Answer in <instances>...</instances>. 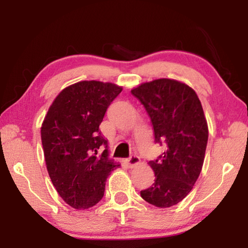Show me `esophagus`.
Here are the masks:
<instances>
[{
	"instance_id": "34e87169",
	"label": "esophagus",
	"mask_w": 248,
	"mask_h": 248,
	"mask_svg": "<svg viewBox=\"0 0 248 248\" xmlns=\"http://www.w3.org/2000/svg\"><path fill=\"white\" fill-rule=\"evenodd\" d=\"M141 159L138 155H131L129 158L125 159V164H127L129 167H136L140 164Z\"/></svg>"
}]
</instances>
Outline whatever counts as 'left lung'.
I'll return each instance as SVG.
<instances>
[{
    "label": "left lung",
    "mask_w": 248,
    "mask_h": 248,
    "mask_svg": "<svg viewBox=\"0 0 248 248\" xmlns=\"http://www.w3.org/2000/svg\"><path fill=\"white\" fill-rule=\"evenodd\" d=\"M150 116L156 143L166 151L148 164L155 179L140 194L146 202L169 208L191 191L202 169L208 124L196 92L183 82L158 78L131 90Z\"/></svg>",
    "instance_id": "8db88e82"
}]
</instances>
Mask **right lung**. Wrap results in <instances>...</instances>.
Here are the masks:
<instances>
[{
	"label": "right lung",
	"mask_w": 248,
	"mask_h": 248,
	"mask_svg": "<svg viewBox=\"0 0 248 248\" xmlns=\"http://www.w3.org/2000/svg\"><path fill=\"white\" fill-rule=\"evenodd\" d=\"M123 91L112 83L81 81L62 90L41 124V142L50 179L74 209L98 203L106 179L119 163L108 158L99 124L110 103ZM105 150L102 155L99 150Z\"/></svg>",
	"instance_id": "obj_1"
}]
</instances>
